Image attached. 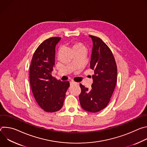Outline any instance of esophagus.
Masks as SVG:
<instances>
[{
    "label": "esophagus",
    "mask_w": 147,
    "mask_h": 147,
    "mask_svg": "<svg viewBox=\"0 0 147 147\" xmlns=\"http://www.w3.org/2000/svg\"><path fill=\"white\" fill-rule=\"evenodd\" d=\"M70 86H72V85L75 84H76V82H74V81H73V80H71V81L70 82Z\"/></svg>",
    "instance_id": "34e87169"
}]
</instances>
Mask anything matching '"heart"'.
Segmentation results:
<instances>
[{
  "instance_id": "heart-1",
  "label": "heart",
  "mask_w": 147,
  "mask_h": 147,
  "mask_svg": "<svg viewBox=\"0 0 147 147\" xmlns=\"http://www.w3.org/2000/svg\"><path fill=\"white\" fill-rule=\"evenodd\" d=\"M73 49L74 51L76 49H85V48L80 43H74L73 45Z\"/></svg>"
}]
</instances>
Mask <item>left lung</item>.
Wrapping results in <instances>:
<instances>
[{"mask_svg": "<svg viewBox=\"0 0 147 147\" xmlns=\"http://www.w3.org/2000/svg\"><path fill=\"white\" fill-rule=\"evenodd\" d=\"M93 47L90 68L94 71L91 90L81 84L79 95L81 107L86 111L96 113L105 108L113 94L117 81V66L113 53L104 42L96 36L89 35Z\"/></svg>", "mask_w": 147, "mask_h": 147, "instance_id": "obj_1", "label": "left lung"}]
</instances>
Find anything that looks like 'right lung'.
I'll return each instance as SVG.
<instances>
[{
    "mask_svg": "<svg viewBox=\"0 0 147 147\" xmlns=\"http://www.w3.org/2000/svg\"><path fill=\"white\" fill-rule=\"evenodd\" d=\"M60 38L45 40L34 53L30 69V86L39 106L47 112L59 111L63 105L69 81L62 82L52 76L55 64V48Z\"/></svg>",
    "mask_w": 147,
    "mask_h": 147,
    "instance_id": "1",
    "label": "right lung"
}]
</instances>
